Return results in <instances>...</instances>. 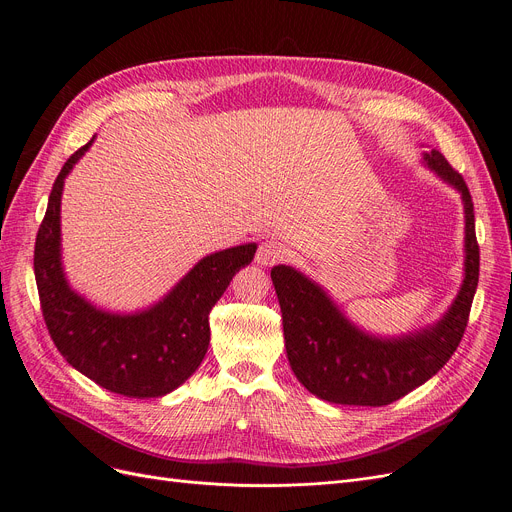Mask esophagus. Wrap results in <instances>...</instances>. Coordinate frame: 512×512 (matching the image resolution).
<instances>
[{
    "mask_svg": "<svg viewBox=\"0 0 512 512\" xmlns=\"http://www.w3.org/2000/svg\"><path fill=\"white\" fill-rule=\"evenodd\" d=\"M285 256V248L283 244L275 242V239H266V242H262L258 246V252H256V262L260 266H273L277 264L279 260H283Z\"/></svg>",
    "mask_w": 512,
    "mask_h": 512,
    "instance_id": "esophagus-1",
    "label": "esophagus"
}]
</instances>
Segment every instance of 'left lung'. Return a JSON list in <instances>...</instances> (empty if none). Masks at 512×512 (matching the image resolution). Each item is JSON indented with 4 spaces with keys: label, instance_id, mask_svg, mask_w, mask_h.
Returning a JSON list of instances; mask_svg holds the SVG:
<instances>
[{
    "label": "left lung",
    "instance_id": "8db88e82",
    "mask_svg": "<svg viewBox=\"0 0 512 512\" xmlns=\"http://www.w3.org/2000/svg\"><path fill=\"white\" fill-rule=\"evenodd\" d=\"M424 165L461 194L465 210V275L440 320L407 335L376 337L355 326L333 297L293 266L270 270L291 370L322 401L362 407L393 403L438 374L461 343L479 279L473 202L465 179L436 148L426 150Z\"/></svg>",
    "mask_w": 512,
    "mask_h": 512
}]
</instances>
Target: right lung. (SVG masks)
<instances>
[{
    "instance_id": "right-lung-1",
    "label": "right lung",
    "mask_w": 512,
    "mask_h": 512,
    "mask_svg": "<svg viewBox=\"0 0 512 512\" xmlns=\"http://www.w3.org/2000/svg\"><path fill=\"white\" fill-rule=\"evenodd\" d=\"M95 138L66 161L49 194L35 244L41 310L57 351L80 374L111 393L157 399L184 384L210 343L208 314L256 244L208 254L157 304L132 314L97 308L72 289L62 264V194L68 173Z\"/></svg>"
}]
</instances>
